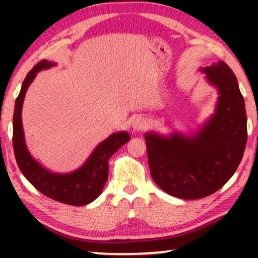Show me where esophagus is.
Listing matches in <instances>:
<instances>
[{
  "instance_id": "esophagus-1",
  "label": "esophagus",
  "mask_w": 258,
  "mask_h": 258,
  "mask_svg": "<svg viewBox=\"0 0 258 258\" xmlns=\"http://www.w3.org/2000/svg\"><path fill=\"white\" fill-rule=\"evenodd\" d=\"M147 126H148L147 118L141 117V116H139V117H136L132 122V128H133L134 132H141V130L146 129Z\"/></svg>"
}]
</instances>
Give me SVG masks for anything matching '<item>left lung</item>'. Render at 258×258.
<instances>
[{
    "label": "left lung",
    "instance_id": "8db88e82",
    "mask_svg": "<svg viewBox=\"0 0 258 258\" xmlns=\"http://www.w3.org/2000/svg\"><path fill=\"white\" fill-rule=\"evenodd\" d=\"M200 72L217 90L213 114L190 134L144 135L154 182L183 200L203 199L221 189L235 174L248 137L244 98L232 70L218 61Z\"/></svg>",
    "mask_w": 258,
    "mask_h": 258
}]
</instances>
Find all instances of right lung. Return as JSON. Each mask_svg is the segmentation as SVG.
I'll list each match as a JSON object with an SVG mask.
<instances>
[{"mask_svg":"<svg viewBox=\"0 0 258 258\" xmlns=\"http://www.w3.org/2000/svg\"><path fill=\"white\" fill-rule=\"evenodd\" d=\"M57 63L47 59L37 63L28 73L21 91L15 101L13 117V146L20 170L28 181L49 199L69 206H86L97 199L108 179L109 158L130 140L128 132L111 134L98 143L87 161L80 168L70 172H56L49 170L40 163L28 149L22 124V108L28 88L36 77L37 73L50 69Z\"/></svg>","mask_w":258,"mask_h":258,"instance_id":"obj_1","label":"right lung"}]
</instances>
